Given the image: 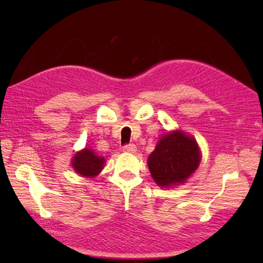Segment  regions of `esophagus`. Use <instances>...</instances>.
Wrapping results in <instances>:
<instances>
[{
    "label": "esophagus",
    "instance_id": "1",
    "mask_svg": "<svg viewBox=\"0 0 263 263\" xmlns=\"http://www.w3.org/2000/svg\"><path fill=\"white\" fill-rule=\"evenodd\" d=\"M123 152L133 154V153L137 152V147L133 143H128V144H125V146L123 147Z\"/></svg>",
    "mask_w": 263,
    "mask_h": 263
}]
</instances>
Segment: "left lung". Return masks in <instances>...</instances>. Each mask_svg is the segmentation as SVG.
I'll return each instance as SVG.
<instances>
[{"mask_svg":"<svg viewBox=\"0 0 263 263\" xmlns=\"http://www.w3.org/2000/svg\"><path fill=\"white\" fill-rule=\"evenodd\" d=\"M199 164L197 142L181 131L166 133L148 158L153 178L163 187L184 183Z\"/></svg>","mask_w":263,"mask_h":263,"instance_id":"left-lung-1","label":"left lung"}]
</instances>
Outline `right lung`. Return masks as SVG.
<instances>
[{
    "mask_svg": "<svg viewBox=\"0 0 263 263\" xmlns=\"http://www.w3.org/2000/svg\"><path fill=\"white\" fill-rule=\"evenodd\" d=\"M105 159L95 154L90 149H83L82 152L78 153L72 161L73 168L80 175L86 177H93L98 175L103 170Z\"/></svg>",
    "mask_w": 263,
    "mask_h": 263,
    "instance_id": "right-lung-1",
    "label": "right lung"
}]
</instances>
